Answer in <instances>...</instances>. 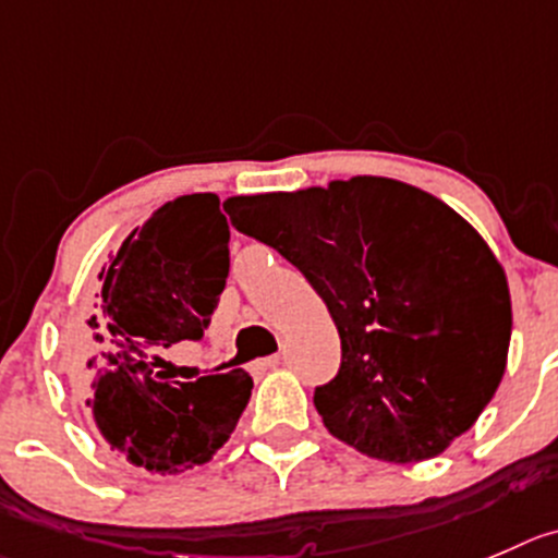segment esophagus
<instances>
[{
	"mask_svg": "<svg viewBox=\"0 0 558 558\" xmlns=\"http://www.w3.org/2000/svg\"><path fill=\"white\" fill-rule=\"evenodd\" d=\"M282 364V355H268V359H259V362L252 364L254 373H265V369H276Z\"/></svg>",
	"mask_w": 558,
	"mask_h": 558,
	"instance_id": "obj_1",
	"label": "esophagus"
}]
</instances>
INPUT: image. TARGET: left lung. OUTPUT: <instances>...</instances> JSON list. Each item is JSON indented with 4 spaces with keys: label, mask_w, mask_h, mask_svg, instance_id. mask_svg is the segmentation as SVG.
<instances>
[{
    "label": "left lung",
    "mask_w": 558,
    "mask_h": 558,
    "mask_svg": "<svg viewBox=\"0 0 558 558\" xmlns=\"http://www.w3.org/2000/svg\"><path fill=\"white\" fill-rule=\"evenodd\" d=\"M225 210L326 301L342 364L315 408L333 438L405 465L474 427L507 369L512 301L501 263L458 210L373 174L230 196Z\"/></svg>",
    "instance_id": "1"
}]
</instances>
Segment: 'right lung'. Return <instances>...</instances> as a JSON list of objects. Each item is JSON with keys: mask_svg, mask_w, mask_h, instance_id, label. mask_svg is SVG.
Returning a JSON list of instances; mask_svg holds the SVG:
<instances>
[{"mask_svg": "<svg viewBox=\"0 0 558 558\" xmlns=\"http://www.w3.org/2000/svg\"><path fill=\"white\" fill-rule=\"evenodd\" d=\"M230 225L216 194L161 205L100 270L89 317L93 350L78 369L98 435L136 469L180 474L219 452L235 429L252 378L243 369L191 384L153 378L147 353L208 328L230 274Z\"/></svg>", "mask_w": 558, "mask_h": 558, "instance_id": "obj_1", "label": "right lung"}]
</instances>
